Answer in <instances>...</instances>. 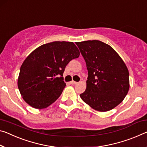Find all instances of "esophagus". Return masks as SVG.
<instances>
[{
  "mask_svg": "<svg viewBox=\"0 0 147 147\" xmlns=\"http://www.w3.org/2000/svg\"><path fill=\"white\" fill-rule=\"evenodd\" d=\"M70 84H73V85H75V84H77L78 82H75V81H74V80H72L70 82Z\"/></svg>",
  "mask_w": 147,
  "mask_h": 147,
  "instance_id": "1",
  "label": "esophagus"
}]
</instances>
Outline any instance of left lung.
Segmentation results:
<instances>
[{"instance_id":"1","label":"left lung","mask_w":147,"mask_h":147,"mask_svg":"<svg viewBox=\"0 0 147 147\" xmlns=\"http://www.w3.org/2000/svg\"><path fill=\"white\" fill-rule=\"evenodd\" d=\"M88 71L86 89L81 99L92 109L106 112L118 105L129 88V71L109 44L93 40L76 42Z\"/></svg>"}]
</instances>
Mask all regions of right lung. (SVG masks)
I'll return each instance as SVG.
<instances>
[{
    "mask_svg": "<svg viewBox=\"0 0 147 147\" xmlns=\"http://www.w3.org/2000/svg\"><path fill=\"white\" fill-rule=\"evenodd\" d=\"M80 55L73 42L55 41L32 51L22 65L18 86L24 101L37 109L47 108L62 94L65 67ZM61 75V78H56Z\"/></svg>",
    "mask_w": 147,
    "mask_h": 147,
    "instance_id": "obj_1",
    "label": "right lung"
}]
</instances>
